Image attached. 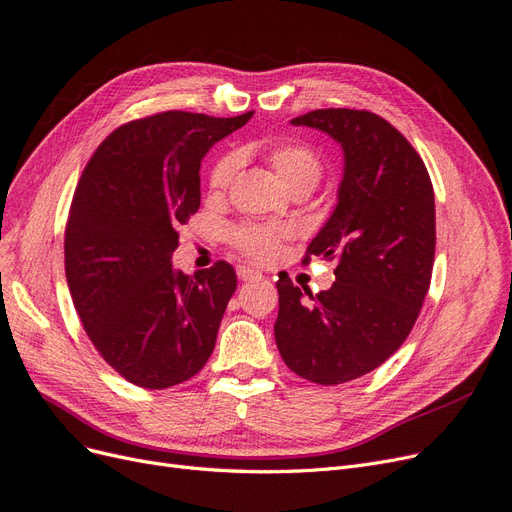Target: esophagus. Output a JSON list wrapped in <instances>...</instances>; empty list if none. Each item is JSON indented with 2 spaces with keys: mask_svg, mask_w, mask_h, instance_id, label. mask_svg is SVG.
Segmentation results:
<instances>
[{
  "mask_svg": "<svg viewBox=\"0 0 512 512\" xmlns=\"http://www.w3.org/2000/svg\"><path fill=\"white\" fill-rule=\"evenodd\" d=\"M236 272H238V278H240V280H257V278H261V274H259L257 270L244 268V266H240Z\"/></svg>",
  "mask_w": 512,
  "mask_h": 512,
  "instance_id": "34e87169",
  "label": "esophagus"
}]
</instances>
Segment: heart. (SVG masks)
<instances>
[{"mask_svg": "<svg viewBox=\"0 0 512 512\" xmlns=\"http://www.w3.org/2000/svg\"><path fill=\"white\" fill-rule=\"evenodd\" d=\"M263 160L272 168L278 181L285 185L291 194H310L323 177V162L316 151L304 143H276L263 147ZM238 168V156H221L211 175H208V187L213 192H223L230 185ZM289 238V230L282 225H238L230 232V242L238 253L255 263H266L276 257L282 240Z\"/></svg>", "mask_w": 512, "mask_h": 512, "instance_id": "obj_1", "label": "heart"}]
</instances>
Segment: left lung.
Instances as JSON below:
<instances>
[{"label":"left lung","instance_id":"1","mask_svg":"<svg viewBox=\"0 0 512 512\" xmlns=\"http://www.w3.org/2000/svg\"><path fill=\"white\" fill-rule=\"evenodd\" d=\"M291 124L344 149L337 206L304 257L337 268L333 287L316 295L287 276L276 282L274 337L293 373L335 386L386 363L418 320L437 244L434 192L418 151L371 111L316 109Z\"/></svg>","mask_w":512,"mask_h":512}]
</instances>
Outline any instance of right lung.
<instances>
[{"mask_svg": "<svg viewBox=\"0 0 512 512\" xmlns=\"http://www.w3.org/2000/svg\"><path fill=\"white\" fill-rule=\"evenodd\" d=\"M253 118L162 111L122 124L97 147L75 187L65 274L94 348L130 384L162 390L213 354L236 272L225 261L194 276L170 255L200 208V162Z\"/></svg>", "mask_w": 512, "mask_h": 512, "instance_id": "1", "label": "right lung"}]
</instances>
